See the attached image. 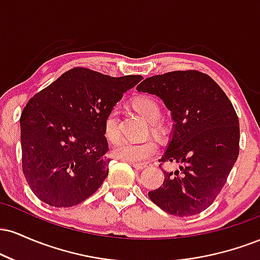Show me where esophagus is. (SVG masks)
Segmentation results:
<instances>
[{"instance_id": "1", "label": "esophagus", "mask_w": 260, "mask_h": 260, "mask_svg": "<svg viewBox=\"0 0 260 260\" xmlns=\"http://www.w3.org/2000/svg\"><path fill=\"white\" fill-rule=\"evenodd\" d=\"M131 164H132V166L136 170H143V169L148 168L147 162H131Z\"/></svg>"}]
</instances>
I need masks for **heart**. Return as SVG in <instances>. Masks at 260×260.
Wrapping results in <instances>:
<instances>
[{"label":"heart","mask_w":260,"mask_h":260,"mask_svg":"<svg viewBox=\"0 0 260 260\" xmlns=\"http://www.w3.org/2000/svg\"><path fill=\"white\" fill-rule=\"evenodd\" d=\"M134 107L144 116L149 122H151V128L154 131H160L162 124L159 118L161 115L160 105L154 98L139 96L133 101ZM118 122H120V106L113 105L107 112L105 121H104V131L107 139H117L120 131H118ZM156 150V144L153 139H144L140 142L121 139L113 145L112 154L117 159L128 161V162H142L151 156Z\"/></svg>","instance_id":"1"}]
</instances>
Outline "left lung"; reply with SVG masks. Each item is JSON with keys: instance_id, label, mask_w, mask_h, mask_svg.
<instances>
[{"instance_id": "1", "label": "left lung", "mask_w": 260, "mask_h": 260, "mask_svg": "<svg viewBox=\"0 0 260 260\" xmlns=\"http://www.w3.org/2000/svg\"><path fill=\"white\" fill-rule=\"evenodd\" d=\"M156 95L174 121L161 162L175 169L148 193L150 201L175 216H192L213 204L240 151V122L231 101L207 74L175 71L149 77L137 86Z\"/></svg>"}]
</instances>
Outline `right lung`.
<instances>
[{
	"label": "right lung",
	"instance_id": "add662e5",
	"mask_svg": "<svg viewBox=\"0 0 260 260\" xmlns=\"http://www.w3.org/2000/svg\"><path fill=\"white\" fill-rule=\"evenodd\" d=\"M142 79L73 68L29 100L20 116L23 172L41 202L73 207L99 189L111 160L104 121Z\"/></svg>",
	"mask_w": 260,
	"mask_h": 260
}]
</instances>
